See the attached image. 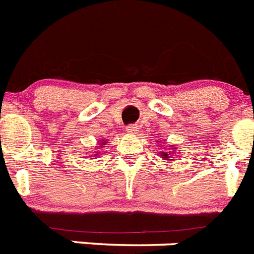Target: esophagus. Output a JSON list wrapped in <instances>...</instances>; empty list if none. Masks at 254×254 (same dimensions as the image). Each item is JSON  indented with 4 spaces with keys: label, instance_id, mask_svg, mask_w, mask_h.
I'll return each mask as SVG.
<instances>
[{
    "label": "esophagus",
    "instance_id": "1",
    "mask_svg": "<svg viewBox=\"0 0 254 254\" xmlns=\"http://www.w3.org/2000/svg\"><path fill=\"white\" fill-rule=\"evenodd\" d=\"M127 132H128V133H136V132L138 131V128H137V126H135V125H131V126H127Z\"/></svg>",
    "mask_w": 254,
    "mask_h": 254
}]
</instances>
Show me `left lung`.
I'll return each instance as SVG.
<instances>
[{"mask_svg": "<svg viewBox=\"0 0 254 254\" xmlns=\"http://www.w3.org/2000/svg\"><path fill=\"white\" fill-rule=\"evenodd\" d=\"M175 149H176V148H175L173 145H171V150H175ZM159 154H160V155H162V158H163L164 160H167L170 157H173V155H171V153L168 154V151H167V150L162 151V153H159ZM170 160H171V159H170Z\"/></svg>", "mask_w": 254, "mask_h": 254, "instance_id": "1", "label": "left lung"}]
</instances>
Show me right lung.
<instances>
[{
    "instance_id": "obj_1",
    "label": "right lung",
    "mask_w": 254,
    "mask_h": 254,
    "mask_svg": "<svg viewBox=\"0 0 254 254\" xmlns=\"http://www.w3.org/2000/svg\"><path fill=\"white\" fill-rule=\"evenodd\" d=\"M105 144H106V140H105V141H104V140H100V145H105ZM97 154H99V153L95 154V157H96ZM91 159H94V158H91Z\"/></svg>"
}]
</instances>
